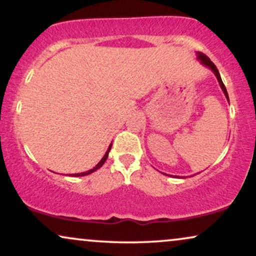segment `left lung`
Listing matches in <instances>:
<instances>
[{
  "label": "left lung",
  "mask_w": 256,
  "mask_h": 256,
  "mask_svg": "<svg viewBox=\"0 0 256 256\" xmlns=\"http://www.w3.org/2000/svg\"><path fill=\"white\" fill-rule=\"evenodd\" d=\"M197 59H198V60L200 61V64H203V66L210 68V70H211L212 72H214V74L216 75V78H217V80H218V82H219V86H220L222 92H224L225 97H226V98H228V103H230L228 90H226L225 86H224V84H222V78H220V74H219V72H218V70H217V67H216V64H214V62H212V61H211L210 59H208V58L206 56L203 54V53H202V52H197Z\"/></svg>",
  "instance_id": "left-lung-1"
}]
</instances>
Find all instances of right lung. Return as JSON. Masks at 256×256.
Instances as JSON below:
<instances>
[{
    "instance_id": "1",
    "label": "right lung",
    "mask_w": 256,
    "mask_h": 256,
    "mask_svg": "<svg viewBox=\"0 0 256 256\" xmlns=\"http://www.w3.org/2000/svg\"><path fill=\"white\" fill-rule=\"evenodd\" d=\"M111 146H112V144H110L109 147H108V150H106V154H104V156L102 158V159H100V162L97 164L95 166V167H94L92 169H89V170H87V172H78V174H70V176H75V178H78V176H86V175L92 174V172H96L97 169H100V168L102 167V166L104 164V162H106V159H108V156H109V152H110V150H111Z\"/></svg>"
}]
</instances>
